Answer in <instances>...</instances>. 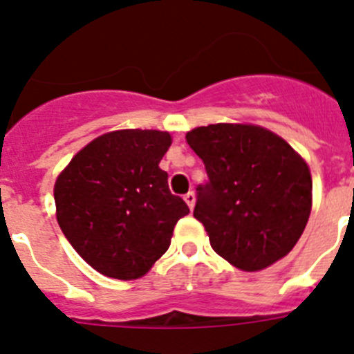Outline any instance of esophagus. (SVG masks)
Wrapping results in <instances>:
<instances>
[{"instance_id": "34e87169", "label": "esophagus", "mask_w": 354, "mask_h": 354, "mask_svg": "<svg viewBox=\"0 0 354 354\" xmlns=\"http://www.w3.org/2000/svg\"><path fill=\"white\" fill-rule=\"evenodd\" d=\"M184 200H186L187 207H189V209H193V207H195V202H196V196H195V193H193V192L186 193V195H184Z\"/></svg>"}]
</instances>
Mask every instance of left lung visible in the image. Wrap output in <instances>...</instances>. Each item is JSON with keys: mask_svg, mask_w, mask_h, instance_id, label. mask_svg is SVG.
<instances>
[{"mask_svg": "<svg viewBox=\"0 0 354 354\" xmlns=\"http://www.w3.org/2000/svg\"><path fill=\"white\" fill-rule=\"evenodd\" d=\"M204 161L193 216L220 257L243 271L264 270L301 237L312 209V177L292 147L271 131L212 124L186 134Z\"/></svg>", "mask_w": 354, "mask_h": 354, "instance_id": "left-lung-1", "label": "left lung"}]
</instances>
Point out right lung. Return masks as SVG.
Returning a JSON list of instances; mask_svg holds the SVG:
<instances>
[{
  "label": "right lung",
  "mask_w": 354,
  "mask_h": 354,
  "mask_svg": "<svg viewBox=\"0 0 354 354\" xmlns=\"http://www.w3.org/2000/svg\"><path fill=\"white\" fill-rule=\"evenodd\" d=\"M170 145L162 131H113L80 150L56 180L62 232L99 273L118 280L143 277L189 212L159 168Z\"/></svg>",
  "instance_id": "add662e5"
}]
</instances>
